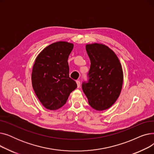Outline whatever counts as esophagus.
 I'll return each mask as SVG.
<instances>
[{
    "mask_svg": "<svg viewBox=\"0 0 154 154\" xmlns=\"http://www.w3.org/2000/svg\"><path fill=\"white\" fill-rule=\"evenodd\" d=\"M76 83H77V87L79 88L80 86V82L79 81V80H77L76 81Z\"/></svg>",
    "mask_w": 154,
    "mask_h": 154,
    "instance_id": "esophagus-1",
    "label": "esophagus"
}]
</instances>
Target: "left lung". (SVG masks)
<instances>
[{"mask_svg": "<svg viewBox=\"0 0 154 154\" xmlns=\"http://www.w3.org/2000/svg\"><path fill=\"white\" fill-rule=\"evenodd\" d=\"M91 60L88 80L82 83V90L90 106L102 111L110 108L119 98L124 74L115 52L102 44L85 46Z\"/></svg>", "mask_w": 154, "mask_h": 154, "instance_id": "left-lung-1", "label": "left lung"}]
</instances>
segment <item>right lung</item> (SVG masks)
Listing matches in <instances>:
<instances>
[{
	"mask_svg": "<svg viewBox=\"0 0 154 154\" xmlns=\"http://www.w3.org/2000/svg\"><path fill=\"white\" fill-rule=\"evenodd\" d=\"M74 44L65 41L46 47L36 57L32 84L37 98L47 109L55 110L66 103L77 84L69 77L68 57Z\"/></svg>",
	"mask_w": 154,
	"mask_h": 154,
	"instance_id": "add662e5",
	"label": "right lung"
}]
</instances>
